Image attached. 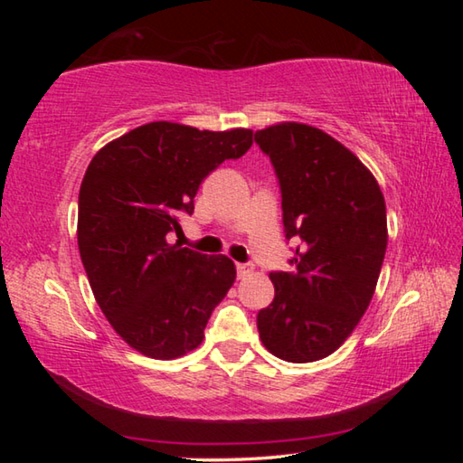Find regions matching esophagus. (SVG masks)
Returning a JSON list of instances; mask_svg holds the SVG:
<instances>
[{"instance_id":"1","label":"esophagus","mask_w":463,"mask_h":463,"mask_svg":"<svg viewBox=\"0 0 463 463\" xmlns=\"http://www.w3.org/2000/svg\"><path fill=\"white\" fill-rule=\"evenodd\" d=\"M247 273H250V268H249V265H245V263H237V276H239V278H245Z\"/></svg>"}]
</instances>
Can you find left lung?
Wrapping results in <instances>:
<instances>
[{
    "instance_id": "obj_1",
    "label": "left lung",
    "mask_w": 463,
    "mask_h": 463,
    "mask_svg": "<svg viewBox=\"0 0 463 463\" xmlns=\"http://www.w3.org/2000/svg\"><path fill=\"white\" fill-rule=\"evenodd\" d=\"M276 169L286 239L300 241L289 263L271 271L276 298L257 315L260 336L284 362L331 355L372 302L388 245L378 182L339 140L308 124L255 132Z\"/></svg>"
}]
</instances>
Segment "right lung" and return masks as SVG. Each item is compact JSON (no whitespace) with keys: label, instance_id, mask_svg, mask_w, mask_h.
I'll return each instance as SVG.
<instances>
[{"label":"right lung","instance_id":"1","mask_svg":"<svg viewBox=\"0 0 463 463\" xmlns=\"http://www.w3.org/2000/svg\"><path fill=\"white\" fill-rule=\"evenodd\" d=\"M253 145V130L148 122L93 156L80 190L77 245L104 317L132 349L175 359L198 347L237 278L226 255L171 245L203 177Z\"/></svg>","mask_w":463,"mask_h":463}]
</instances>
